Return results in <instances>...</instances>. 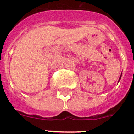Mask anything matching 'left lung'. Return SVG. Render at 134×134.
<instances>
[{
  "instance_id": "left-lung-1",
  "label": "left lung",
  "mask_w": 134,
  "mask_h": 134,
  "mask_svg": "<svg viewBox=\"0 0 134 134\" xmlns=\"http://www.w3.org/2000/svg\"><path fill=\"white\" fill-rule=\"evenodd\" d=\"M121 76H122V74H121ZM121 76H120V79H119V81L120 80V78H121Z\"/></svg>"
}]
</instances>
